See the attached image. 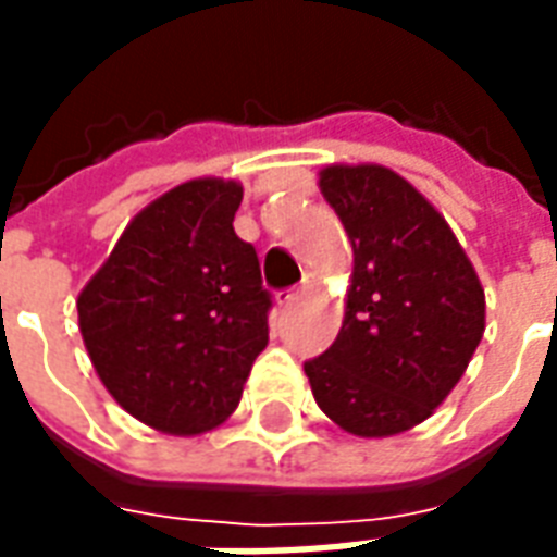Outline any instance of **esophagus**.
Returning <instances> with one entry per match:
<instances>
[{
	"label": "esophagus",
	"mask_w": 557,
	"mask_h": 557,
	"mask_svg": "<svg viewBox=\"0 0 557 557\" xmlns=\"http://www.w3.org/2000/svg\"><path fill=\"white\" fill-rule=\"evenodd\" d=\"M313 283H315V280L310 277V274H307V277L301 280V286H298V289L280 292V304H286V307H289V304H298L304 298V295H307V292L313 289Z\"/></svg>",
	"instance_id": "obj_1"
}]
</instances>
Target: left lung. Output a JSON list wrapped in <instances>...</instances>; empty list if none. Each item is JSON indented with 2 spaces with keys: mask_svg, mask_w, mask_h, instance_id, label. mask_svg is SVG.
I'll return each mask as SVG.
<instances>
[{
  "mask_svg": "<svg viewBox=\"0 0 557 557\" xmlns=\"http://www.w3.org/2000/svg\"><path fill=\"white\" fill-rule=\"evenodd\" d=\"M319 190L351 242L334 346L304 363L339 430L387 438L418 426L466 373L486 327L478 271L414 184L379 163H331Z\"/></svg>",
  "mask_w": 557,
  "mask_h": 557,
  "instance_id": "1",
  "label": "left lung"
}]
</instances>
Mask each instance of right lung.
Returning <instances> with one entry per match:
<instances>
[{
  "label": "right lung",
  "mask_w": 557,
  "mask_h": 557,
  "mask_svg": "<svg viewBox=\"0 0 557 557\" xmlns=\"http://www.w3.org/2000/svg\"><path fill=\"white\" fill-rule=\"evenodd\" d=\"M244 187L190 178L131 220L77 298L79 334L113 399L166 435H199L238 409L268 346L271 295L235 235Z\"/></svg>",
  "instance_id": "1"
}]
</instances>
